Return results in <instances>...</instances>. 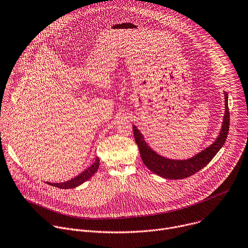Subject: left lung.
<instances>
[{
  "instance_id": "8db88e82",
  "label": "left lung",
  "mask_w": 248,
  "mask_h": 248,
  "mask_svg": "<svg viewBox=\"0 0 248 248\" xmlns=\"http://www.w3.org/2000/svg\"><path fill=\"white\" fill-rule=\"evenodd\" d=\"M224 94L225 114L223 117V124L217 139L208 147L204 148L203 151L188 159H172L158 155L146 142L140 131L135 125H133L135 140L138 144L141 160L147 169L165 179L179 180L187 178L205 167L221 150L228 137L230 127L228 93L224 91Z\"/></svg>"
}]
</instances>
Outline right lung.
<instances>
[{"mask_svg": "<svg viewBox=\"0 0 248 248\" xmlns=\"http://www.w3.org/2000/svg\"><path fill=\"white\" fill-rule=\"evenodd\" d=\"M98 167H100V158L96 156L94 159V162L91 166H89L87 169H85L83 172H81L79 175L75 176L74 178L62 183H49V182H46V183L49 186H54L60 188H73L82 185L86 181H88L97 171Z\"/></svg>", "mask_w": 248, "mask_h": 248, "instance_id": "obj_1", "label": "right lung"}]
</instances>
